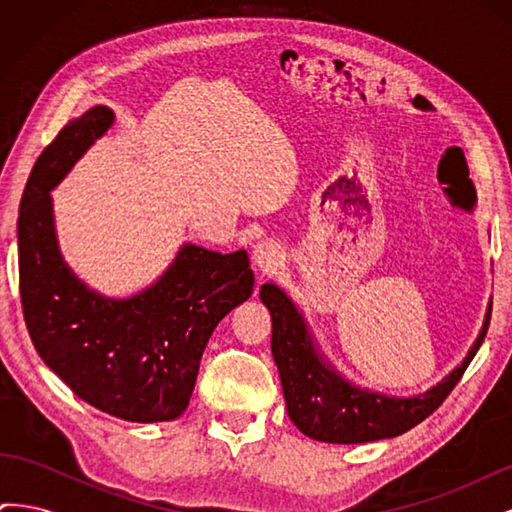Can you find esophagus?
<instances>
[{
    "label": "esophagus",
    "instance_id": "1",
    "mask_svg": "<svg viewBox=\"0 0 512 512\" xmlns=\"http://www.w3.org/2000/svg\"><path fill=\"white\" fill-rule=\"evenodd\" d=\"M252 260H254V265L258 267V271L273 273L284 262V252L275 241H260V243L254 245Z\"/></svg>",
    "mask_w": 512,
    "mask_h": 512
}]
</instances>
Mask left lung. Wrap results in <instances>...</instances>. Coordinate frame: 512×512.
Wrapping results in <instances>:
<instances>
[{
    "instance_id": "left-lung-1",
    "label": "left lung",
    "mask_w": 512,
    "mask_h": 512,
    "mask_svg": "<svg viewBox=\"0 0 512 512\" xmlns=\"http://www.w3.org/2000/svg\"><path fill=\"white\" fill-rule=\"evenodd\" d=\"M260 301L271 312V352L280 371L290 421L307 438L331 444H363L395 438L433 412L455 389L487 335L491 301L483 327L466 359L442 382L412 397L361 389L324 356L301 309L273 282L260 286Z\"/></svg>"
}]
</instances>
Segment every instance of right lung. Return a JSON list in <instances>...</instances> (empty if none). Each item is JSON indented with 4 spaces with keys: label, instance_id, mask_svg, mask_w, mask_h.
<instances>
[{
    "label": "right lung",
    "instance_id": "add662e5",
    "mask_svg": "<svg viewBox=\"0 0 512 512\" xmlns=\"http://www.w3.org/2000/svg\"><path fill=\"white\" fill-rule=\"evenodd\" d=\"M115 123L94 106L42 151L21 198L19 286L29 337L76 397L132 423L175 421L188 408L218 322L252 297L245 250L183 243L145 290L113 299L91 290L59 252L51 190Z\"/></svg>",
    "mask_w": 512,
    "mask_h": 512
}]
</instances>
